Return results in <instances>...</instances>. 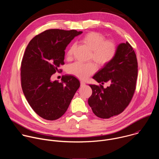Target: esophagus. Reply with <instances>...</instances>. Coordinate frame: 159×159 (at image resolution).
<instances>
[{
    "instance_id": "obj_1",
    "label": "esophagus",
    "mask_w": 159,
    "mask_h": 159,
    "mask_svg": "<svg viewBox=\"0 0 159 159\" xmlns=\"http://www.w3.org/2000/svg\"><path fill=\"white\" fill-rule=\"evenodd\" d=\"M85 83L84 82L80 81V86L81 87H84V86H85Z\"/></svg>"
}]
</instances>
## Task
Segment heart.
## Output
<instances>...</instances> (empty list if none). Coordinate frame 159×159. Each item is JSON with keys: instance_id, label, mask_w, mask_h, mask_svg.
<instances>
[{"instance_id": "b5f03b06", "label": "heart", "mask_w": 159, "mask_h": 159, "mask_svg": "<svg viewBox=\"0 0 159 159\" xmlns=\"http://www.w3.org/2000/svg\"><path fill=\"white\" fill-rule=\"evenodd\" d=\"M81 41L91 50L90 59L94 60L99 66H103L109 63L116 55L118 47L112 39H106L105 36L98 32L91 31L84 35ZM75 44H72L66 53V58L71 60L75 50ZM97 66L90 61L87 63L75 62L68 66L67 72L81 80H85L96 72Z\"/></svg>"}]
</instances>
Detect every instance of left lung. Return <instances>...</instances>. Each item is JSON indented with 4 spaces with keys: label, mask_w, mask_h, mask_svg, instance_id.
<instances>
[{
    "label": "left lung",
    "mask_w": 159,
    "mask_h": 159,
    "mask_svg": "<svg viewBox=\"0 0 159 159\" xmlns=\"http://www.w3.org/2000/svg\"><path fill=\"white\" fill-rule=\"evenodd\" d=\"M138 62L128 42L118 47L116 57L93 77L99 85H89L93 94L88 103L99 118L107 119L121 113L129 105L136 89ZM104 82L110 85L104 88Z\"/></svg>",
    "instance_id": "1"
}]
</instances>
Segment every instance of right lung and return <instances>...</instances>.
Masks as SVG:
<instances>
[{"label":"right lung","instance_id":"1","mask_svg":"<svg viewBox=\"0 0 159 159\" xmlns=\"http://www.w3.org/2000/svg\"><path fill=\"white\" fill-rule=\"evenodd\" d=\"M82 31L52 29L34 36L22 57L20 81L29 104L42 118L53 121L63 116L80 87L79 80L65 75L61 82L51 80L64 65L65 50Z\"/></svg>","mask_w":159,"mask_h":159}]
</instances>
